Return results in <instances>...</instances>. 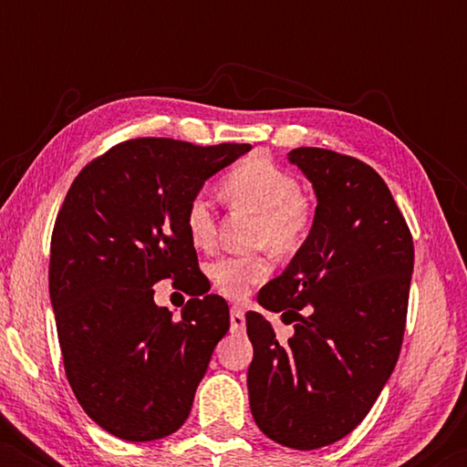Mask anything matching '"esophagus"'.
I'll return each instance as SVG.
<instances>
[{"label": "esophagus", "instance_id": "1", "mask_svg": "<svg viewBox=\"0 0 467 467\" xmlns=\"http://www.w3.org/2000/svg\"><path fill=\"white\" fill-rule=\"evenodd\" d=\"M229 321H232V331L234 334H242L246 327L244 310L238 308V306H232V312H229Z\"/></svg>", "mask_w": 467, "mask_h": 467}]
</instances>
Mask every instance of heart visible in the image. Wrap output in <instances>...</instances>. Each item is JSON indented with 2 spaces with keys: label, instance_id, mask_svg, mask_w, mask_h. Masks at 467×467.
I'll list each match as a JSON object with an SVG mask.
<instances>
[{
  "label": "heart",
  "instance_id": "1",
  "mask_svg": "<svg viewBox=\"0 0 467 467\" xmlns=\"http://www.w3.org/2000/svg\"><path fill=\"white\" fill-rule=\"evenodd\" d=\"M219 195L227 206L257 214L253 242L276 254H291L302 248L312 229V206L302 195L299 182L289 171L251 157L223 176ZM184 225L197 248L214 242L216 221L206 197H193L184 213ZM272 272L267 251L254 254H232L210 264V278L223 296L240 299L254 285L264 283Z\"/></svg>",
  "mask_w": 467,
  "mask_h": 467
}]
</instances>
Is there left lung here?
Here are the masks:
<instances>
[{
    "label": "left lung",
    "instance_id": "left-lung-1",
    "mask_svg": "<svg viewBox=\"0 0 467 467\" xmlns=\"http://www.w3.org/2000/svg\"><path fill=\"white\" fill-rule=\"evenodd\" d=\"M289 161L317 195L308 240L259 291L296 334L278 344L246 312L248 400L259 430L297 451L334 444L374 406L398 363L414 267L412 235L391 191L359 159L302 146Z\"/></svg>",
    "mask_w": 467,
    "mask_h": 467
}]
</instances>
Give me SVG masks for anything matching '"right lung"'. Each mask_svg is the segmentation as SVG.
I'll return each mask as SVG.
<instances>
[{"label": "right lung", "mask_w": 467, "mask_h": 467, "mask_svg": "<svg viewBox=\"0 0 467 467\" xmlns=\"http://www.w3.org/2000/svg\"><path fill=\"white\" fill-rule=\"evenodd\" d=\"M251 144L138 138L85 165L57 214L48 289L69 387L112 436L149 442L187 420L229 308L213 296L184 225L189 202ZM194 297L181 322L151 285Z\"/></svg>", "instance_id": "obj_1"}]
</instances>
